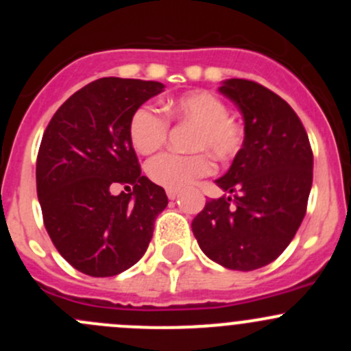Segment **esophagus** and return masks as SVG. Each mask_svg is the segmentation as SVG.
<instances>
[{"label": "esophagus", "instance_id": "34e87169", "mask_svg": "<svg viewBox=\"0 0 351 351\" xmlns=\"http://www.w3.org/2000/svg\"><path fill=\"white\" fill-rule=\"evenodd\" d=\"M166 195H168L169 200H175V198L180 197L178 190H166Z\"/></svg>", "mask_w": 351, "mask_h": 351}]
</instances>
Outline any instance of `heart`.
<instances>
[{"label":"heart","mask_w":351,"mask_h":351,"mask_svg":"<svg viewBox=\"0 0 351 351\" xmlns=\"http://www.w3.org/2000/svg\"><path fill=\"white\" fill-rule=\"evenodd\" d=\"M162 112L143 105L132 113L129 137L134 149L141 154L154 153L168 139L169 120L193 125L190 134V154L162 153L151 159L146 173L156 185L168 190H183L202 176L210 175L214 161L232 159L243 149L246 130L239 120L229 115V108L210 91H189L176 98H168L161 105Z\"/></svg>","instance_id":"b5f03b06"}]
</instances>
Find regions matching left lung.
<instances>
[{
  "instance_id": "obj_1",
  "label": "left lung",
  "mask_w": 351,
  "mask_h": 351,
  "mask_svg": "<svg viewBox=\"0 0 351 351\" xmlns=\"http://www.w3.org/2000/svg\"><path fill=\"white\" fill-rule=\"evenodd\" d=\"M221 91L244 115L243 149L192 221L198 246L229 270L251 271L277 260L295 236L313 185V149L302 122L277 93L232 77Z\"/></svg>"
}]
</instances>
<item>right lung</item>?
<instances>
[{
    "mask_svg": "<svg viewBox=\"0 0 351 351\" xmlns=\"http://www.w3.org/2000/svg\"><path fill=\"white\" fill-rule=\"evenodd\" d=\"M158 81L101 77L77 90L49 122L37 154V195L44 226L71 267L113 277L143 258L154 221L168 205L141 175L129 122ZM113 184L130 193L112 196Z\"/></svg>",
    "mask_w": 351,
    "mask_h": 351,
    "instance_id": "add662e5",
    "label": "right lung"
}]
</instances>
